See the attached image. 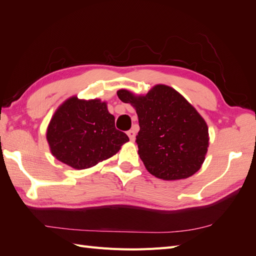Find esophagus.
<instances>
[{
	"label": "esophagus",
	"instance_id": "34e87169",
	"mask_svg": "<svg viewBox=\"0 0 256 256\" xmlns=\"http://www.w3.org/2000/svg\"><path fill=\"white\" fill-rule=\"evenodd\" d=\"M127 134H128V136H129V138L131 141H134V138H136V131L134 130V129H130L128 132H127Z\"/></svg>",
	"mask_w": 256,
	"mask_h": 256
}]
</instances>
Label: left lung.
I'll return each instance as SVG.
<instances>
[{"label":"left lung","mask_w":256,"mask_h":256,"mask_svg":"<svg viewBox=\"0 0 256 256\" xmlns=\"http://www.w3.org/2000/svg\"><path fill=\"white\" fill-rule=\"evenodd\" d=\"M118 96L138 114V154L152 175L164 180L188 178L202 166L209 144L204 118L174 88L154 86L145 96L120 90Z\"/></svg>","instance_id":"left-lung-1"}]
</instances>
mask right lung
Instances as JSON below:
<instances>
[{
	"instance_id": "1",
	"label": "right lung",
	"mask_w": 256,
	"mask_h": 256,
	"mask_svg": "<svg viewBox=\"0 0 256 256\" xmlns=\"http://www.w3.org/2000/svg\"><path fill=\"white\" fill-rule=\"evenodd\" d=\"M47 140L58 160L83 170L112 157L129 138L115 128V118L106 102L72 97L52 116Z\"/></svg>"
}]
</instances>
